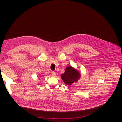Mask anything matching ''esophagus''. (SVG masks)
Returning a JSON list of instances; mask_svg holds the SVG:
<instances>
[{
    "mask_svg": "<svg viewBox=\"0 0 122 122\" xmlns=\"http://www.w3.org/2000/svg\"><path fill=\"white\" fill-rule=\"evenodd\" d=\"M52 76H53V77H55L56 76V73L55 72H52V74H51Z\"/></svg>",
    "mask_w": 122,
    "mask_h": 122,
    "instance_id": "1",
    "label": "esophagus"
}]
</instances>
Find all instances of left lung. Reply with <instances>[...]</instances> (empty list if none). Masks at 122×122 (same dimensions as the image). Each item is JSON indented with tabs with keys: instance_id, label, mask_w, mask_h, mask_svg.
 Segmentation results:
<instances>
[{
	"instance_id": "left-lung-1",
	"label": "left lung",
	"mask_w": 122,
	"mask_h": 122,
	"mask_svg": "<svg viewBox=\"0 0 122 122\" xmlns=\"http://www.w3.org/2000/svg\"><path fill=\"white\" fill-rule=\"evenodd\" d=\"M80 77V72L71 66H67L64 73L61 75V78L66 85L69 86H71L74 82H77Z\"/></svg>"
}]
</instances>
